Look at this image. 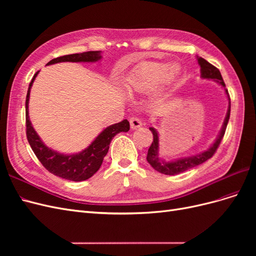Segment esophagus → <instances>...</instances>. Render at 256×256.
<instances>
[{
    "label": "esophagus",
    "instance_id": "34e87169",
    "mask_svg": "<svg viewBox=\"0 0 256 256\" xmlns=\"http://www.w3.org/2000/svg\"><path fill=\"white\" fill-rule=\"evenodd\" d=\"M129 122H130L131 129H138V128H140L142 126L141 120L138 118H136V116H132V118L129 120Z\"/></svg>",
    "mask_w": 256,
    "mask_h": 256
}]
</instances>
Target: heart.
Returning a JSON list of instances; mask_svg holds the SVG:
<instances>
[{
  "label": "heart",
  "mask_w": 256,
  "mask_h": 256,
  "mask_svg": "<svg viewBox=\"0 0 256 256\" xmlns=\"http://www.w3.org/2000/svg\"><path fill=\"white\" fill-rule=\"evenodd\" d=\"M180 74L177 65L168 66L160 62H145L138 65L124 81L125 88L131 92L146 94L156 86V95H164L166 90Z\"/></svg>",
  "instance_id": "obj_1"
}]
</instances>
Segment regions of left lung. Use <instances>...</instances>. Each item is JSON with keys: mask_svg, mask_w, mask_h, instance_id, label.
I'll use <instances>...</instances> for the list:
<instances>
[{"mask_svg": "<svg viewBox=\"0 0 256 256\" xmlns=\"http://www.w3.org/2000/svg\"><path fill=\"white\" fill-rule=\"evenodd\" d=\"M198 62L200 66V76H202L203 79H214L216 82L220 83L224 88V90H226V92L228 97V110L226 120H224L223 126H222V129L220 131L218 138H216L214 143L210 147H209L207 150L200 152V154H194V156L187 157V158H180V159L174 160V161H166V160H162L159 157V154H158L159 152V136H158L156 129L152 127H150V130L152 131V136H154V140L148 148V152H147L146 159H147V161H148V164L154 170H156V171H158L162 174L176 175V174H180V173L187 171V170H189V168H192L202 164L203 162L207 161L208 159H210L214 156L222 141L224 134H226V126H228V122L230 120V99L228 92L226 88V83H224L221 72L218 68L214 67L210 63H208V62L206 60H204L203 58H198Z\"/></svg>", "mask_w": 256, "mask_h": 256, "instance_id": "left-lung-1", "label": "left lung"}]
</instances>
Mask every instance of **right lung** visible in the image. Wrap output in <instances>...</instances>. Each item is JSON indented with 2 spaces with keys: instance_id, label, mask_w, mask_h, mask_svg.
I'll use <instances>...</instances> for the list:
<instances>
[{
  "instance_id": "1",
  "label": "right lung",
  "mask_w": 256,
  "mask_h": 256,
  "mask_svg": "<svg viewBox=\"0 0 256 256\" xmlns=\"http://www.w3.org/2000/svg\"><path fill=\"white\" fill-rule=\"evenodd\" d=\"M100 58H102L100 51H88L83 53L68 54V56L53 58L47 65L60 63V62H76V63H78V62H97ZM38 72H37L34 74L32 81H30L28 85L26 100V124L28 141L38 160L40 161V164L50 173L60 178H64V180H86L94 175L98 171L99 168L102 166L104 158L108 150H109L112 138L118 134L127 132L130 129L129 122L127 120H124L118 124L106 127L92 141V143L88 148H85L81 152L76 154H64L52 150L42 143L40 136L36 134V131L32 127L28 116L30 90Z\"/></svg>"
}]
</instances>
